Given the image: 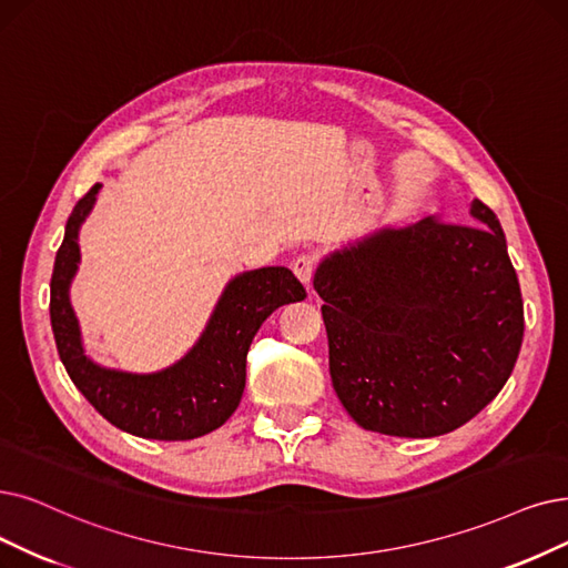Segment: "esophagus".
<instances>
[{
    "label": "esophagus",
    "mask_w": 568,
    "mask_h": 568,
    "mask_svg": "<svg viewBox=\"0 0 568 568\" xmlns=\"http://www.w3.org/2000/svg\"><path fill=\"white\" fill-rule=\"evenodd\" d=\"M314 267H316V258L312 254H303L296 261H293V272H296V277L310 286L312 284V275H314Z\"/></svg>",
    "instance_id": "obj_1"
}]
</instances>
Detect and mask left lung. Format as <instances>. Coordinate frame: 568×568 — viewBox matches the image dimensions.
Listing matches in <instances>:
<instances>
[{
	"label": "left lung",
	"mask_w": 568,
	"mask_h": 568,
	"mask_svg": "<svg viewBox=\"0 0 568 568\" xmlns=\"http://www.w3.org/2000/svg\"><path fill=\"white\" fill-rule=\"evenodd\" d=\"M468 221L379 229L314 272L333 389L366 430L449 434L515 368L525 305L506 235L478 197Z\"/></svg>",
	"instance_id": "left-lung-1"
}]
</instances>
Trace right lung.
<instances>
[{
  "label": "right lung",
  "mask_w": 568,
  "mask_h": 568,
  "mask_svg": "<svg viewBox=\"0 0 568 568\" xmlns=\"http://www.w3.org/2000/svg\"><path fill=\"white\" fill-rule=\"evenodd\" d=\"M95 184L67 219L51 277V326L67 375L95 410L125 434L149 440H191L225 424L240 405L246 352L267 316L305 301L303 284L288 267L242 272L223 288L193 349L174 366L138 375L102 368L85 356L70 284L79 270V229L95 205Z\"/></svg>",
  "instance_id": "add662e5"
}]
</instances>
